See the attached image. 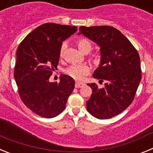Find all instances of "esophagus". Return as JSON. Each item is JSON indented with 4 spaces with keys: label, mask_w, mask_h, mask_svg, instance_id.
<instances>
[{
    "label": "esophagus",
    "mask_w": 153,
    "mask_h": 153,
    "mask_svg": "<svg viewBox=\"0 0 153 153\" xmlns=\"http://www.w3.org/2000/svg\"><path fill=\"white\" fill-rule=\"evenodd\" d=\"M83 83H79V82H76V83H75V87L76 88H80L81 86H83Z\"/></svg>",
    "instance_id": "obj_1"
}]
</instances>
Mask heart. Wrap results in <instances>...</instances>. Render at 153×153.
Listing matches in <instances>:
<instances>
[{"label":"heart","mask_w":153,"mask_h":153,"mask_svg":"<svg viewBox=\"0 0 153 153\" xmlns=\"http://www.w3.org/2000/svg\"><path fill=\"white\" fill-rule=\"evenodd\" d=\"M77 47L81 52L84 53H88L92 50V44L91 42L87 39L80 38L76 42ZM67 47V44H63L60 47V57H63L64 54V51ZM90 72V68L86 64H73L67 67L65 70V73L70 77L76 80H82L85 77V76L87 75Z\"/></svg>","instance_id":"heart-1"}]
</instances>
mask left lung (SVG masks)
<instances>
[{
    "mask_svg": "<svg viewBox=\"0 0 153 153\" xmlns=\"http://www.w3.org/2000/svg\"><path fill=\"white\" fill-rule=\"evenodd\" d=\"M83 34L100 47V62L93 78L104 80V87L87 83L92 95L86 101L87 111L100 120L109 119L132 103L141 81L140 58L137 51L120 30L110 26L80 27Z\"/></svg>",
    "mask_w": 153,
    "mask_h": 153,
    "instance_id": "obj_1",
    "label": "left lung"
}]
</instances>
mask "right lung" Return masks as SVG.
Wrapping results in <instances>:
<instances>
[{"label":"right lung","instance_id":"1","mask_svg":"<svg viewBox=\"0 0 153 153\" xmlns=\"http://www.w3.org/2000/svg\"><path fill=\"white\" fill-rule=\"evenodd\" d=\"M77 31L75 26L47 23L33 30L24 39L16 52L14 79L18 93L31 111L53 118L66 107L75 81L61 74L60 83L50 82L56 68L63 41Z\"/></svg>","mask_w":153,"mask_h":153}]
</instances>
